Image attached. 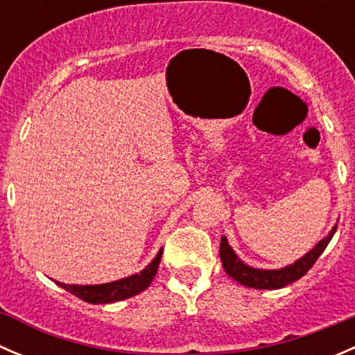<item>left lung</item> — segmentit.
I'll return each mask as SVG.
<instances>
[{"instance_id":"obj_1","label":"left lung","mask_w":355,"mask_h":355,"mask_svg":"<svg viewBox=\"0 0 355 355\" xmlns=\"http://www.w3.org/2000/svg\"><path fill=\"white\" fill-rule=\"evenodd\" d=\"M335 232L336 225L328 232L327 237L321 239L309 252H306L302 257H299L295 263L284 268H278V270H261V268H252L249 266V264H245L244 261L235 254V250L232 249L230 244H228L227 237H221L220 257L228 277H232L241 285L259 290L282 288L285 287V285H290L295 280H299V278H302L304 275L313 268V264L316 263V259L321 256V252H323V250L327 249V245L330 244Z\"/></svg>"}]
</instances>
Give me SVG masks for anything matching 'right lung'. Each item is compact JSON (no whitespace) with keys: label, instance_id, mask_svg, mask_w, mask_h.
Wrapping results in <instances>:
<instances>
[{"label":"right lung","instance_id":"right-lung-1","mask_svg":"<svg viewBox=\"0 0 355 355\" xmlns=\"http://www.w3.org/2000/svg\"><path fill=\"white\" fill-rule=\"evenodd\" d=\"M161 254L163 249L157 250L155 259L148 264L142 271L139 273L130 275V277L120 278V280L110 282V284H101V285H68L62 284V282H55L56 285H60L62 288H65L67 292L73 293L78 299L85 300L89 304H110V302H118V300L128 299V297H134L137 293H141L142 290H146L151 285V282L155 280L157 273V266H159Z\"/></svg>","mask_w":355,"mask_h":355}]
</instances>
